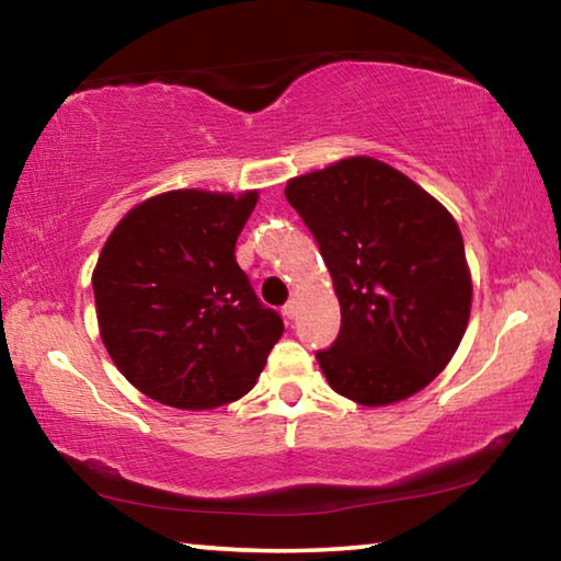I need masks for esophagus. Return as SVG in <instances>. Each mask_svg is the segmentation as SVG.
Segmentation results:
<instances>
[{"label":"esophagus","instance_id":"esophagus-1","mask_svg":"<svg viewBox=\"0 0 561 561\" xmlns=\"http://www.w3.org/2000/svg\"><path fill=\"white\" fill-rule=\"evenodd\" d=\"M297 311H299V304L297 301H287V304H284V307H282V314H284V319H294V317H297Z\"/></svg>","mask_w":561,"mask_h":561}]
</instances>
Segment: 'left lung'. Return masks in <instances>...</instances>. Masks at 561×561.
I'll return each mask as SVG.
<instances>
[{
  "label": "left lung",
  "instance_id": "8db88e82",
  "mask_svg": "<svg viewBox=\"0 0 561 561\" xmlns=\"http://www.w3.org/2000/svg\"><path fill=\"white\" fill-rule=\"evenodd\" d=\"M284 195L314 234L339 297V336L317 351L329 386L371 408L428 386L470 319L472 282L453 215L364 156L294 178Z\"/></svg>",
  "mask_w": 561,
  "mask_h": 561
}]
</instances>
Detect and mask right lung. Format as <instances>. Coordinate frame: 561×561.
<instances>
[{"instance_id": "right-lung-1", "label": "right lung", "mask_w": 561, "mask_h": 561, "mask_svg": "<svg viewBox=\"0 0 561 561\" xmlns=\"http://www.w3.org/2000/svg\"><path fill=\"white\" fill-rule=\"evenodd\" d=\"M257 205L207 190H173L123 217L93 270L103 346L153 401L207 411L257 383L284 324L234 260Z\"/></svg>"}]
</instances>
